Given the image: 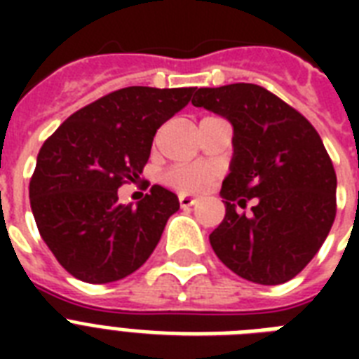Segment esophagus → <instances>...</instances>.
<instances>
[{
    "instance_id": "obj_1",
    "label": "esophagus",
    "mask_w": 359,
    "mask_h": 359,
    "mask_svg": "<svg viewBox=\"0 0 359 359\" xmlns=\"http://www.w3.org/2000/svg\"><path fill=\"white\" fill-rule=\"evenodd\" d=\"M179 201H180V207H194V205L199 203V199H196V197H191V196H180Z\"/></svg>"
}]
</instances>
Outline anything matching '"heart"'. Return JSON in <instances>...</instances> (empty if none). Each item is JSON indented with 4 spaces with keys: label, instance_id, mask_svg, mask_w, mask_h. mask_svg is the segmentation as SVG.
<instances>
[{
    "label": "heart",
    "instance_id": "b5f03b06",
    "mask_svg": "<svg viewBox=\"0 0 359 359\" xmlns=\"http://www.w3.org/2000/svg\"><path fill=\"white\" fill-rule=\"evenodd\" d=\"M210 169L205 165H182V168L171 169L165 175L169 186H173L175 190L186 191V194H196V191L205 190L210 179Z\"/></svg>",
    "mask_w": 359,
    "mask_h": 359
}]
</instances>
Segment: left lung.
Here are the masks:
<instances>
[{"label":"left lung","mask_w":359,"mask_h":359,"mask_svg":"<svg viewBox=\"0 0 359 359\" xmlns=\"http://www.w3.org/2000/svg\"><path fill=\"white\" fill-rule=\"evenodd\" d=\"M196 108L233 126V158L219 196L224 222L210 233L214 253L259 285L289 281L317 255L335 219L337 177L311 123L253 83L196 89ZM256 201L251 217L236 205Z\"/></svg>","instance_id":"8db88e82"}]
</instances>
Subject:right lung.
<instances>
[{
	"label": "right lung",
	"mask_w": 359,
	"mask_h": 359,
	"mask_svg": "<svg viewBox=\"0 0 359 359\" xmlns=\"http://www.w3.org/2000/svg\"><path fill=\"white\" fill-rule=\"evenodd\" d=\"M196 87H124L65 121L36 156L29 199L59 264L86 283H111L151 257L179 197L154 184L140 203L117 190L140 179L156 130L188 106Z\"/></svg>",
	"instance_id": "right-lung-1"
}]
</instances>
